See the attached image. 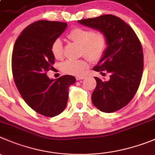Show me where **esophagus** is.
Wrapping results in <instances>:
<instances>
[{"instance_id":"1","label":"esophagus","mask_w":155,"mask_h":155,"mask_svg":"<svg viewBox=\"0 0 155 155\" xmlns=\"http://www.w3.org/2000/svg\"><path fill=\"white\" fill-rule=\"evenodd\" d=\"M84 79V76H77L76 77V80L77 81H81Z\"/></svg>"}]
</instances>
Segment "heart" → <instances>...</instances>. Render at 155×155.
Returning a JSON list of instances; mask_svg holds the SVG:
<instances>
[{
  "label": "heart",
  "mask_w": 155,
  "mask_h": 155,
  "mask_svg": "<svg viewBox=\"0 0 155 155\" xmlns=\"http://www.w3.org/2000/svg\"><path fill=\"white\" fill-rule=\"evenodd\" d=\"M69 39L82 47V54L91 61L101 58L107 48V39L101 32H94L83 28H75L69 32ZM52 55L56 59L63 56V46L61 39H57L51 45ZM87 68V63L84 60H68L61 64L64 73L71 75H82Z\"/></svg>",
  "instance_id": "1"
}]
</instances>
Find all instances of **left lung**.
Segmentation results:
<instances>
[{
	"label": "left lung",
	"mask_w": 155,
	"mask_h": 155,
	"mask_svg": "<svg viewBox=\"0 0 155 155\" xmlns=\"http://www.w3.org/2000/svg\"><path fill=\"white\" fill-rule=\"evenodd\" d=\"M78 22L105 35L107 48L93 69L102 74L110 73V79L94 77L97 87L91 100L101 111H117L130 102L140 84L143 71L141 42L133 29L116 16L107 14Z\"/></svg>",
	"instance_id": "left-lung-1"
}]
</instances>
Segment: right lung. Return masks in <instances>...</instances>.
I'll use <instances>...</instances> for the list:
<instances>
[{"label":"right lung","mask_w":155,"mask_h":155,"mask_svg":"<svg viewBox=\"0 0 155 155\" xmlns=\"http://www.w3.org/2000/svg\"><path fill=\"white\" fill-rule=\"evenodd\" d=\"M67 26L61 22H35L20 33L13 50L12 72L19 92L32 110L48 117L64 111L69 86L76 81L71 75L50 79L46 74L54 63L51 44Z\"/></svg>","instance_id":"1"}]
</instances>
